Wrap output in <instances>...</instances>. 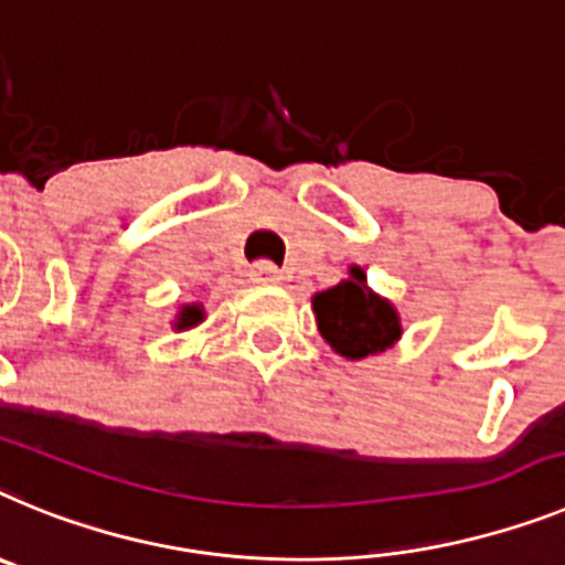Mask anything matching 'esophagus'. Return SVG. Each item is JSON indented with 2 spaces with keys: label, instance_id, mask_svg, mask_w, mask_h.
Listing matches in <instances>:
<instances>
[{
  "label": "esophagus",
  "instance_id": "1",
  "mask_svg": "<svg viewBox=\"0 0 565 565\" xmlns=\"http://www.w3.org/2000/svg\"><path fill=\"white\" fill-rule=\"evenodd\" d=\"M249 276H253V281H258V284H281V278H284L281 269H278L273 262L253 264Z\"/></svg>",
  "mask_w": 565,
  "mask_h": 565
}]
</instances>
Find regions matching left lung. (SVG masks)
Instances as JSON below:
<instances>
[{
  "label": "left lung",
  "instance_id": "left-lung-1",
  "mask_svg": "<svg viewBox=\"0 0 565 565\" xmlns=\"http://www.w3.org/2000/svg\"><path fill=\"white\" fill-rule=\"evenodd\" d=\"M318 332L347 361H364L366 355L386 352L401 341V316L390 298L377 296L366 284V273L358 264L335 287L312 296Z\"/></svg>",
  "mask_w": 565,
  "mask_h": 565
}]
</instances>
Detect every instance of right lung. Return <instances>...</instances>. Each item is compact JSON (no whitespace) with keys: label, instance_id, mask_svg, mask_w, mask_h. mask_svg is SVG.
Masks as SVG:
<instances>
[{"label":"right lung","instance_id":"add662e5","mask_svg":"<svg viewBox=\"0 0 565 565\" xmlns=\"http://www.w3.org/2000/svg\"><path fill=\"white\" fill-rule=\"evenodd\" d=\"M204 318L207 316H204V307H201V303H181L179 312H175V318H173V330L175 332L193 330V327H199Z\"/></svg>","mask_w":565,"mask_h":565}]
</instances>
